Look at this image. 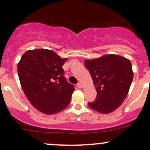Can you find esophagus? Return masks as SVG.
I'll list each match as a JSON object with an SVG mask.
<instances>
[{
    "mask_svg": "<svg viewBox=\"0 0 150 150\" xmlns=\"http://www.w3.org/2000/svg\"><path fill=\"white\" fill-rule=\"evenodd\" d=\"M76 86H77V88H81L82 87H83V86H82V84L81 83H77Z\"/></svg>",
    "mask_w": 150,
    "mask_h": 150,
    "instance_id": "obj_1",
    "label": "esophagus"
}]
</instances>
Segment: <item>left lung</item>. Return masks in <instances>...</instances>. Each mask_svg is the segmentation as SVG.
<instances>
[{"mask_svg":"<svg viewBox=\"0 0 150 150\" xmlns=\"http://www.w3.org/2000/svg\"><path fill=\"white\" fill-rule=\"evenodd\" d=\"M97 91L96 100L88 105L100 113H110L125 100L133 79L129 59L118 55L107 54L85 60Z\"/></svg>","mask_w":150,"mask_h":150,"instance_id":"obj_1","label":"left lung"}]
</instances>
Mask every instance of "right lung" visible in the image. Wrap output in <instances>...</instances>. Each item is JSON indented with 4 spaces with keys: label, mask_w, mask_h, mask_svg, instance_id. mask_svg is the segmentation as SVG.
Wrapping results in <instances>:
<instances>
[{
    "label": "right lung",
    "mask_w": 150,
    "mask_h": 150,
    "mask_svg": "<svg viewBox=\"0 0 150 150\" xmlns=\"http://www.w3.org/2000/svg\"><path fill=\"white\" fill-rule=\"evenodd\" d=\"M67 59L45 49L29 50L21 57L18 73L29 101L43 113L62 111L71 101L74 86L67 81L62 66Z\"/></svg>",
    "instance_id": "obj_1"
}]
</instances>
